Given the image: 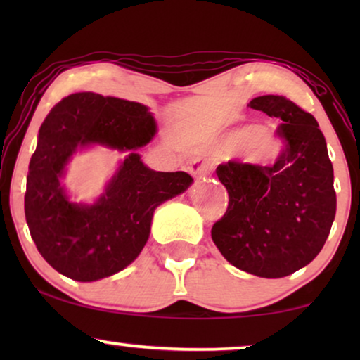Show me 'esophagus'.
<instances>
[{"label": "esophagus", "mask_w": 360, "mask_h": 360, "mask_svg": "<svg viewBox=\"0 0 360 360\" xmlns=\"http://www.w3.org/2000/svg\"><path fill=\"white\" fill-rule=\"evenodd\" d=\"M211 167H210V162L201 159V157H195V159H191V162L188 164V172L191 175H206L210 174Z\"/></svg>", "instance_id": "obj_1"}]
</instances>
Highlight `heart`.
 <instances>
[{
	"label": "heart",
	"instance_id": "obj_1",
	"mask_svg": "<svg viewBox=\"0 0 360 360\" xmlns=\"http://www.w3.org/2000/svg\"><path fill=\"white\" fill-rule=\"evenodd\" d=\"M224 144L229 150H236L243 146L244 155L254 164H269L278 152L277 141L274 139L272 132L267 126L259 124V122L248 126L244 131L229 134Z\"/></svg>",
	"mask_w": 360,
	"mask_h": 360
}]
</instances>
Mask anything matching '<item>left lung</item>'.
<instances>
[{
  "mask_svg": "<svg viewBox=\"0 0 360 360\" xmlns=\"http://www.w3.org/2000/svg\"><path fill=\"white\" fill-rule=\"evenodd\" d=\"M249 106L277 117L275 134L283 147L272 165H218L229 203L211 238L234 267L257 277H287L316 257L331 231L333 164L311 112L278 95L257 96Z\"/></svg>",
  "mask_w": 360,
  "mask_h": 360,
  "instance_id": "8db88e82",
  "label": "left lung"
}]
</instances>
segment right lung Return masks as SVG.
<instances>
[{
  "label": "right lung",
  "mask_w": 360,
  "mask_h": 360,
  "mask_svg": "<svg viewBox=\"0 0 360 360\" xmlns=\"http://www.w3.org/2000/svg\"><path fill=\"white\" fill-rule=\"evenodd\" d=\"M154 134L144 105L90 91L65 96L49 112L29 162L24 213L37 250L57 272L78 282L120 272L146 245L157 206L188 188V174L147 169L134 152ZM88 143L131 152L91 207L70 204L58 180L76 147Z\"/></svg>",
  "instance_id": "1"
}]
</instances>
